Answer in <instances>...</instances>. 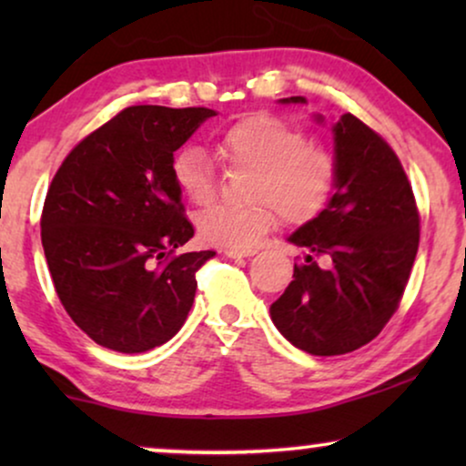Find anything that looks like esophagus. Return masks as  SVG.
Returning <instances> with one entry per match:
<instances>
[{"instance_id": "1", "label": "esophagus", "mask_w": 466, "mask_h": 466, "mask_svg": "<svg viewBox=\"0 0 466 466\" xmlns=\"http://www.w3.org/2000/svg\"><path fill=\"white\" fill-rule=\"evenodd\" d=\"M225 254L228 258H244V257H254L257 250H254V248H244V250H239V248H227Z\"/></svg>"}]
</instances>
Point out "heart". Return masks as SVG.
I'll use <instances>...</instances> for the list:
<instances>
[{"label": "heart", "mask_w": 466, "mask_h": 466, "mask_svg": "<svg viewBox=\"0 0 466 466\" xmlns=\"http://www.w3.org/2000/svg\"><path fill=\"white\" fill-rule=\"evenodd\" d=\"M218 155L228 167L252 169V176L246 184L250 203H216L199 216L201 238L214 246L252 248L278 225V212L289 225H305L335 193L339 167L333 152L271 114H254L222 131ZM171 176L195 206H208L218 190L216 163L197 146L177 152Z\"/></svg>", "instance_id": "obj_1"}]
</instances>
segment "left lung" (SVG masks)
<instances>
[{
  "label": "left lung",
  "mask_w": 466,
  "mask_h": 466,
  "mask_svg": "<svg viewBox=\"0 0 466 466\" xmlns=\"http://www.w3.org/2000/svg\"><path fill=\"white\" fill-rule=\"evenodd\" d=\"M333 131L335 195L290 235L308 257L295 263V279L269 309L279 333L314 356L354 352L381 333L399 309L420 244L411 182L386 139L350 112Z\"/></svg>",
  "instance_id": "left-lung-1"
}]
</instances>
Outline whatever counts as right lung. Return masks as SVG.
<instances>
[{
	"label": "right lung",
	"instance_id": "obj_1",
	"mask_svg": "<svg viewBox=\"0 0 466 466\" xmlns=\"http://www.w3.org/2000/svg\"><path fill=\"white\" fill-rule=\"evenodd\" d=\"M209 107L129 106L78 142L42 209V246L56 297L99 346L146 352L182 329L197 271L214 250L176 254L193 238L174 152Z\"/></svg>",
	"mask_w": 466,
	"mask_h": 466
}]
</instances>
